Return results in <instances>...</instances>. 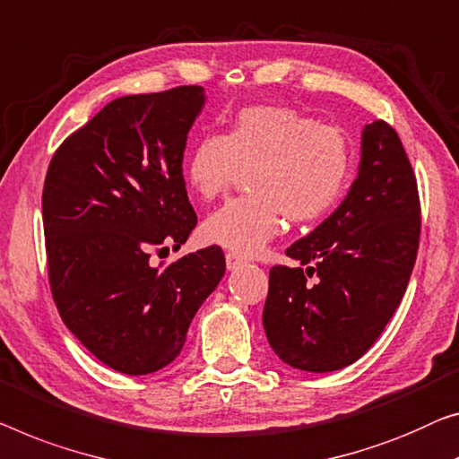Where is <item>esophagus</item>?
I'll use <instances>...</instances> for the list:
<instances>
[{
	"instance_id": "1",
	"label": "esophagus",
	"mask_w": 459,
	"mask_h": 459,
	"mask_svg": "<svg viewBox=\"0 0 459 459\" xmlns=\"http://www.w3.org/2000/svg\"><path fill=\"white\" fill-rule=\"evenodd\" d=\"M243 264H245L243 255H238V253H232V251L227 253V268L229 270H237L238 265H243Z\"/></svg>"
}]
</instances>
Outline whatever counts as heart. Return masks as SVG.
I'll list each match as a JSON object with an SVG mask.
<instances>
[{"instance_id": "b5f03b06", "label": "heart", "mask_w": 459, "mask_h": 459, "mask_svg": "<svg viewBox=\"0 0 459 459\" xmlns=\"http://www.w3.org/2000/svg\"><path fill=\"white\" fill-rule=\"evenodd\" d=\"M354 152L340 127L319 126L289 107H245L224 135L194 143L186 177L202 200H216L249 170L251 194L235 197L202 224L206 243L238 255H255L282 230V218L313 222L344 194Z\"/></svg>"}]
</instances>
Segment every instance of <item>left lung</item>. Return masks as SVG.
I'll use <instances>...</instances> for the list:
<instances>
[{"label": "left lung", "mask_w": 459, "mask_h": 459, "mask_svg": "<svg viewBox=\"0 0 459 459\" xmlns=\"http://www.w3.org/2000/svg\"><path fill=\"white\" fill-rule=\"evenodd\" d=\"M420 238L416 175L395 129H362L359 177L346 200L273 265L264 330L286 365L311 373L359 360L404 297Z\"/></svg>", "instance_id": "1"}]
</instances>
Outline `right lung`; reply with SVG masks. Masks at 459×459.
<instances>
[{
    "label": "right lung",
    "instance_id": "add662e5",
    "mask_svg": "<svg viewBox=\"0 0 459 459\" xmlns=\"http://www.w3.org/2000/svg\"><path fill=\"white\" fill-rule=\"evenodd\" d=\"M202 86L108 102L55 150L43 187L47 272L64 324L107 367L148 375L186 344L224 276L221 247L154 265L181 247L197 216L183 179Z\"/></svg>",
    "mask_w": 459,
    "mask_h": 459
}]
</instances>
